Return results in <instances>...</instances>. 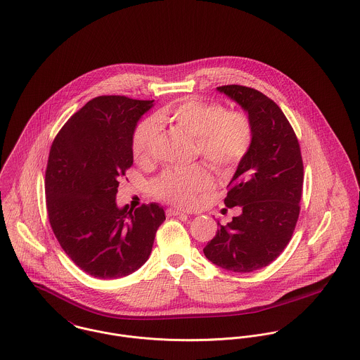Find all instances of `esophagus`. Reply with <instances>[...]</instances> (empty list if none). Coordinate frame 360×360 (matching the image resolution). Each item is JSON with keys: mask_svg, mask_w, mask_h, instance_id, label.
Returning a JSON list of instances; mask_svg holds the SVG:
<instances>
[{"mask_svg": "<svg viewBox=\"0 0 360 360\" xmlns=\"http://www.w3.org/2000/svg\"><path fill=\"white\" fill-rule=\"evenodd\" d=\"M166 214H167V216H184L186 213H184L183 210L172 209V207H170V209H167V210H166Z\"/></svg>", "mask_w": 360, "mask_h": 360, "instance_id": "34e87169", "label": "esophagus"}]
</instances>
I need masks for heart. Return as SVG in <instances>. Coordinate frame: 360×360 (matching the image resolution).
<instances>
[{"label":"heart","instance_id":"1","mask_svg":"<svg viewBox=\"0 0 360 360\" xmlns=\"http://www.w3.org/2000/svg\"><path fill=\"white\" fill-rule=\"evenodd\" d=\"M160 124H172L194 137L198 153L219 174L229 176L249 153L253 143L250 118L242 111H226L219 103L188 98L162 108L155 120L143 121L134 131L131 151L136 162H150ZM213 180L209 172L195 165L187 169L166 170L153 184L154 194L177 206H191L196 195L209 191Z\"/></svg>","mask_w":360,"mask_h":360}]
</instances>
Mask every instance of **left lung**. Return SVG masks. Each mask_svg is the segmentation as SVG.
<instances>
[{
	"instance_id": "1",
	"label": "left lung",
	"mask_w": 360,
	"mask_h": 360,
	"mask_svg": "<svg viewBox=\"0 0 360 360\" xmlns=\"http://www.w3.org/2000/svg\"><path fill=\"white\" fill-rule=\"evenodd\" d=\"M242 107L253 127V143L238 165L224 203L240 214L221 226L203 253L232 272H253L274 262L289 243L300 214L304 169L300 144L288 118L262 92L219 86Z\"/></svg>"
}]
</instances>
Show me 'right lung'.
<instances>
[{"label":"right lung","mask_w":360,"mask_h":360,"mask_svg":"<svg viewBox=\"0 0 360 360\" xmlns=\"http://www.w3.org/2000/svg\"><path fill=\"white\" fill-rule=\"evenodd\" d=\"M154 100L98 96L55 137L45 173L49 223L65 255L86 274L117 279L148 260L165 221L158 203L129 210L115 196L133 164L131 140Z\"/></svg>","instance_id":"obj_1"}]
</instances>
